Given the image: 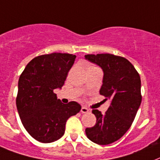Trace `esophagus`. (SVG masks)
I'll list each match as a JSON object with an SVG mask.
<instances>
[{
    "label": "esophagus",
    "instance_id": "esophagus-1",
    "mask_svg": "<svg viewBox=\"0 0 160 160\" xmlns=\"http://www.w3.org/2000/svg\"><path fill=\"white\" fill-rule=\"evenodd\" d=\"M81 112H82V113H87V112H89V109L88 108H87L86 107H82L81 108Z\"/></svg>",
    "mask_w": 160,
    "mask_h": 160
}]
</instances>
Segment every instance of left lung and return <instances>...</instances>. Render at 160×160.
<instances>
[{
  "label": "left lung",
  "mask_w": 160,
  "mask_h": 160,
  "mask_svg": "<svg viewBox=\"0 0 160 160\" xmlns=\"http://www.w3.org/2000/svg\"><path fill=\"white\" fill-rule=\"evenodd\" d=\"M85 58L102 69L100 94L111 101L105 114L98 109L92 112L96 124L87 128V137L93 143L106 145L118 140L133 123L141 104V80L133 64L126 58L109 53L88 54Z\"/></svg>",
  "instance_id": "8db88e82"
}]
</instances>
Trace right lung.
<instances>
[{"instance_id": "add662e5", "label": "right lung", "mask_w": 160, "mask_h": 160, "mask_svg": "<svg viewBox=\"0 0 160 160\" xmlns=\"http://www.w3.org/2000/svg\"><path fill=\"white\" fill-rule=\"evenodd\" d=\"M75 58L60 52L38 56L20 76L17 111L26 130L39 142L52 143L62 138L67 120L81 110L74 101L62 103L53 92L62 88Z\"/></svg>"}]
</instances>
